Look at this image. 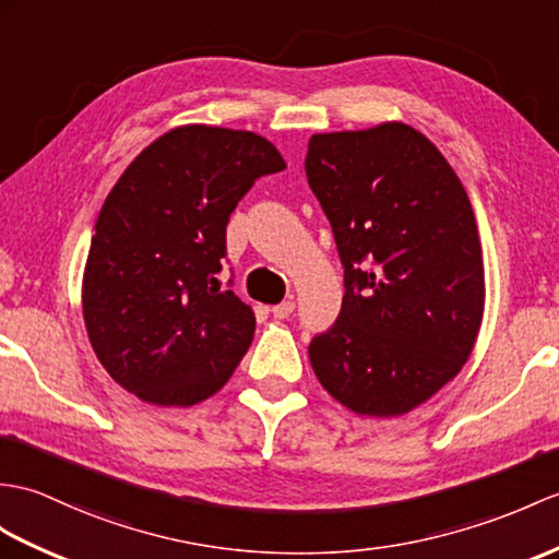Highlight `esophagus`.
I'll use <instances>...</instances> for the list:
<instances>
[{
	"label": "esophagus",
	"instance_id": "esophagus-1",
	"mask_svg": "<svg viewBox=\"0 0 559 559\" xmlns=\"http://www.w3.org/2000/svg\"><path fill=\"white\" fill-rule=\"evenodd\" d=\"M293 311H295V302L293 300H283L281 305L271 307V314H274L276 319H288Z\"/></svg>",
	"mask_w": 559,
	"mask_h": 559
}]
</instances>
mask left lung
<instances>
[{"instance_id": "left-lung-1", "label": "left lung", "mask_w": 559, "mask_h": 559, "mask_svg": "<svg viewBox=\"0 0 559 559\" xmlns=\"http://www.w3.org/2000/svg\"><path fill=\"white\" fill-rule=\"evenodd\" d=\"M305 168L345 266L341 317L311 341V369L359 417H400L455 379L481 331L469 194L402 121L311 135Z\"/></svg>"}]
</instances>
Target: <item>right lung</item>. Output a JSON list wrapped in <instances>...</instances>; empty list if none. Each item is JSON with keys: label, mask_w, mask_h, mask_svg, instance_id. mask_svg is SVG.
I'll list each match as a JSON object with an SVG mask.
<instances>
[{"label": "right lung", "mask_w": 559, "mask_h": 559, "mask_svg": "<svg viewBox=\"0 0 559 559\" xmlns=\"http://www.w3.org/2000/svg\"><path fill=\"white\" fill-rule=\"evenodd\" d=\"M283 168L262 135L186 123L116 180L90 242L83 319L99 365L128 393L192 407L238 369L257 319L216 278L226 226L254 180Z\"/></svg>", "instance_id": "right-lung-1"}]
</instances>
